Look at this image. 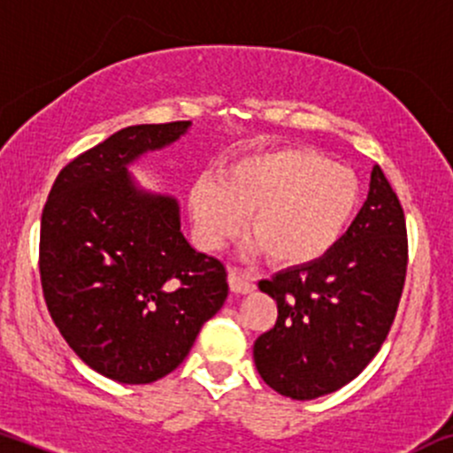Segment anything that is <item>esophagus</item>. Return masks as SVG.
<instances>
[{"label":"esophagus","mask_w":453,"mask_h":453,"mask_svg":"<svg viewBox=\"0 0 453 453\" xmlns=\"http://www.w3.org/2000/svg\"><path fill=\"white\" fill-rule=\"evenodd\" d=\"M227 281H230V290L234 292V295H250V292L256 290L253 277L247 275L241 268H230V271H227Z\"/></svg>","instance_id":"obj_1"}]
</instances>
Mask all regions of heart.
<instances>
[{
    "instance_id": "1",
    "label": "heart",
    "mask_w": 453,
    "mask_h": 453,
    "mask_svg": "<svg viewBox=\"0 0 453 453\" xmlns=\"http://www.w3.org/2000/svg\"><path fill=\"white\" fill-rule=\"evenodd\" d=\"M193 238L219 250L245 226L253 250L277 266H305L344 238L361 206L355 172L311 148H277L236 158L217 178L203 172L188 187Z\"/></svg>"
}]
</instances>
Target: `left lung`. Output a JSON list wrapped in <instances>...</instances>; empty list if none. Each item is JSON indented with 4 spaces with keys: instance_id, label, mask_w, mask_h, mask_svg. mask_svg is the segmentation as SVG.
Wrapping results in <instances>:
<instances>
[{
    "instance_id": "left-lung-1",
    "label": "left lung",
    "mask_w": 453,
    "mask_h": 453,
    "mask_svg": "<svg viewBox=\"0 0 453 453\" xmlns=\"http://www.w3.org/2000/svg\"><path fill=\"white\" fill-rule=\"evenodd\" d=\"M400 200L379 165L359 215L320 260L262 280L277 322L253 344L262 380L292 400L333 394L361 374L387 340L406 280Z\"/></svg>"
}]
</instances>
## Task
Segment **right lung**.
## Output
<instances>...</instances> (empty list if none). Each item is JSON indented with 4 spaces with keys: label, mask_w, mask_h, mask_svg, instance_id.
I'll list each match as a JSON object with an SVG mask.
<instances>
[{
    "label": "right lung",
    "mask_w": 453,
    "mask_h": 453,
    "mask_svg": "<svg viewBox=\"0 0 453 453\" xmlns=\"http://www.w3.org/2000/svg\"><path fill=\"white\" fill-rule=\"evenodd\" d=\"M191 122L137 124L73 158L41 221L49 314L98 374L146 385L176 370L227 299V273L180 232L176 197L137 187L128 165Z\"/></svg>",
    "instance_id": "add662e5"
}]
</instances>
